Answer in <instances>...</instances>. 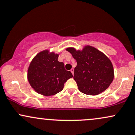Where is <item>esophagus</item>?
Returning <instances> with one entry per match:
<instances>
[{
    "mask_svg": "<svg viewBox=\"0 0 135 135\" xmlns=\"http://www.w3.org/2000/svg\"><path fill=\"white\" fill-rule=\"evenodd\" d=\"M71 72L72 73L73 75H74V69H71Z\"/></svg>",
    "mask_w": 135,
    "mask_h": 135,
    "instance_id": "obj_1",
    "label": "esophagus"
}]
</instances>
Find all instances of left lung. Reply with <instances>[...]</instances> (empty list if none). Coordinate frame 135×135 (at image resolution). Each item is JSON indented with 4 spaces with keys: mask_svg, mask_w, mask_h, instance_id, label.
<instances>
[{
    "mask_svg": "<svg viewBox=\"0 0 135 135\" xmlns=\"http://www.w3.org/2000/svg\"><path fill=\"white\" fill-rule=\"evenodd\" d=\"M66 51L76 60L74 79L81 93L95 96L105 91L113 81L114 69L107 56L94 47L86 46L82 51L68 47Z\"/></svg>",
    "mask_w": 135,
    "mask_h": 135,
    "instance_id": "obj_1",
    "label": "left lung"
}]
</instances>
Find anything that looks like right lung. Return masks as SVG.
<instances>
[{
  "instance_id": "obj_1",
  "label": "right lung",
  "mask_w": 135,
  "mask_h": 135,
  "mask_svg": "<svg viewBox=\"0 0 135 135\" xmlns=\"http://www.w3.org/2000/svg\"><path fill=\"white\" fill-rule=\"evenodd\" d=\"M59 54L44 50L38 53L30 63L27 79L31 87L39 94L52 96L63 89L64 83L73 77L64 64L58 61Z\"/></svg>"
}]
</instances>
